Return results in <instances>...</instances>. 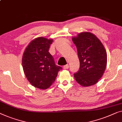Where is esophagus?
I'll use <instances>...</instances> for the list:
<instances>
[{"label":"esophagus","instance_id":"esophagus-1","mask_svg":"<svg viewBox=\"0 0 122 122\" xmlns=\"http://www.w3.org/2000/svg\"><path fill=\"white\" fill-rule=\"evenodd\" d=\"M68 67H69V66H68V65H65V66H63V68L65 70H67Z\"/></svg>","mask_w":122,"mask_h":122}]
</instances>
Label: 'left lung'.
<instances>
[{
    "label": "left lung",
    "instance_id": "left-lung-1",
    "mask_svg": "<svg viewBox=\"0 0 122 122\" xmlns=\"http://www.w3.org/2000/svg\"><path fill=\"white\" fill-rule=\"evenodd\" d=\"M72 41L77 50L80 68L74 73L75 80L82 86L93 85L103 75L107 62L104 46L94 34L81 32Z\"/></svg>",
    "mask_w": 122,
    "mask_h": 122
}]
</instances>
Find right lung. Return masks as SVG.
Returning <instances> with one entry per match:
<instances>
[{
    "label": "right lung",
    "instance_id": "obj_1",
    "mask_svg": "<svg viewBox=\"0 0 122 122\" xmlns=\"http://www.w3.org/2000/svg\"><path fill=\"white\" fill-rule=\"evenodd\" d=\"M52 39L37 37L29 44L23 54L22 63L26 78L36 88L46 90L55 81L62 67L55 65L49 50Z\"/></svg>",
    "mask_w": 122,
    "mask_h": 122
}]
</instances>
